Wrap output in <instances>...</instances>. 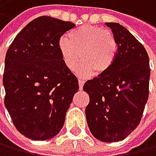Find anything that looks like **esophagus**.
Instances as JSON below:
<instances>
[{
    "instance_id": "1",
    "label": "esophagus",
    "mask_w": 156,
    "mask_h": 156,
    "mask_svg": "<svg viewBox=\"0 0 156 156\" xmlns=\"http://www.w3.org/2000/svg\"><path fill=\"white\" fill-rule=\"evenodd\" d=\"M83 84H84V81H83L82 80H79V86H80V90L83 88Z\"/></svg>"
}]
</instances>
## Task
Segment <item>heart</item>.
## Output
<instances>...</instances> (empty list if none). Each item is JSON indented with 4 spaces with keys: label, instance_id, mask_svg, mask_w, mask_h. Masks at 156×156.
<instances>
[{
    "label": "heart",
    "instance_id": "heart-1",
    "mask_svg": "<svg viewBox=\"0 0 156 156\" xmlns=\"http://www.w3.org/2000/svg\"><path fill=\"white\" fill-rule=\"evenodd\" d=\"M58 49L69 70H75L80 62L83 76L102 75L110 70L117 55V42L111 31L97 26H82L69 32L67 38L59 39Z\"/></svg>",
    "mask_w": 156,
    "mask_h": 156
}]
</instances>
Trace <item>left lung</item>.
<instances>
[{
    "instance_id": "left-lung-1",
    "label": "left lung",
    "mask_w": 156,
    "mask_h": 156,
    "mask_svg": "<svg viewBox=\"0 0 156 156\" xmlns=\"http://www.w3.org/2000/svg\"><path fill=\"white\" fill-rule=\"evenodd\" d=\"M117 42V55L110 70L85 82L90 101L85 108L93 136L102 142H118L134 130L149 98V55L143 45L118 23H105Z\"/></svg>"
}]
</instances>
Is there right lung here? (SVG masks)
<instances>
[{"instance_id":"add662e5","label":"right lung","mask_w":156,"mask_h":156,"mask_svg":"<svg viewBox=\"0 0 156 156\" xmlns=\"http://www.w3.org/2000/svg\"><path fill=\"white\" fill-rule=\"evenodd\" d=\"M74 27L71 22L40 16L17 34L6 51L5 105L27 138L51 139L64 125L79 81L65 66L58 42Z\"/></svg>"}]
</instances>
